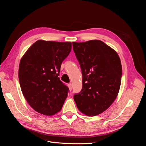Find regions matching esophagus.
Wrapping results in <instances>:
<instances>
[{"label": "esophagus", "instance_id": "esophagus-1", "mask_svg": "<svg viewBox=\"0 0 146 146\" xmlns=\"http://www.w3.org/2000/svg\"><path fill=\"white\" fill-rule=\"evenodd\" d=\"M68 87H69V89L70 91H71V90H72V85L71 83L69 84V85H68Z\"/></svg>", "mask_w": 146, "mask_h": 146}]
</instances>
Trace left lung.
Returning <instances> with one entry per match:
<instances>
[{
    "label": "left lung",
    "instance_id": "8db88e82",
    "mask_svg": "<svg viewBox=\"0 0 146 146\" xmlns=\"http://www.w3.org/2000/svg\"><path fill=\"white\" fill-rule=\"evenodd\" d=\"M80 65L82 89L74 99L86 116H96L107 110L120 89L122 66L117 52L100 40L72 42Z\"/></svg>",
    "mask_w": 146,
    "mask_h": 146
}]
</instances>
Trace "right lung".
<instances>
[{"label":"right lung","mask_w":146,"mask_h":146,"mask_svg":"<svg viewBox=\"0 0 146 146\" xmlns=\"http://www.w3.org/2000/svg\"><path fill=\"white\" fill-rule=\"evenodd\" d=\"M71 48L70 42L38 40L22 57L19 66L21 91L36 111L52 116L62 108L69 89L58 76Z\"/></svg>","instance_id":"obj_1"}]
</instances>
